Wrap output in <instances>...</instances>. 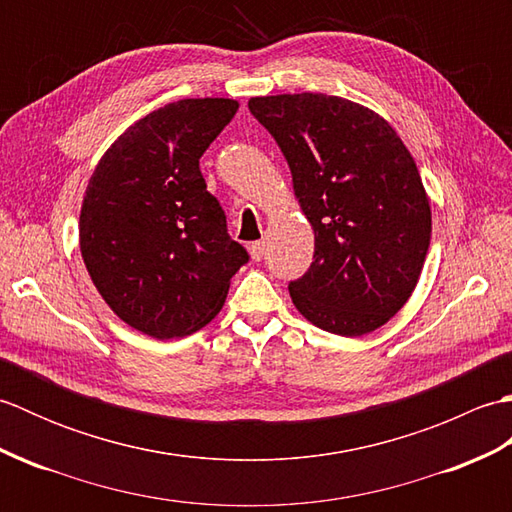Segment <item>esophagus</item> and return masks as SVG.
Listing matches in <instances>:
<instances>
[{"label": "esophagus", "instance_id": "1", "mask_svg": "<svg viewBox=\"0 0 512 512\" xmlns=\"http://www.w3.org/2000/svg\"><path fill=\"white\" fill-rule=\"evenodd\" d=\"M248 250H250V257H253V262H262L264 255H266V244L264 242H253Z\"/></svg>", "mask_w": 512, "mask_h": 512}]
</instances>
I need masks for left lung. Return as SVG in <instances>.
<instances>
[{
  "label": "left lung",
  "mask_w": 512,
  "mask_h": 512,
  "mask_svg": "<svg viewBox=\"0 0 512 512\" xmlns=\"http://www.w3.org/2000/svg\"><path fill=\"white\" fill-rule=\"evenodd\" d=\"M314 231V262L290 281L317 328L363 336L405 306L431 239V206L409 149L383 116L328 94L255 96Z\"/></svg>",
  "instance_id": "1"
}]
</instances>
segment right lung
<instances>
[{"label":"right lung","instance_id":"add662e5","mask_svg":"<svg viewBox=\"0 0 512 512\" xmlns=\"http://www.w3.org/2000/svg\"><path fill=\"white\" fill-rule=\"evenodd\" d=\"M237 107L233 99H182L147 114L114 140L85 189V268L116 317L154 339L204 328L248 262L200 171Z\"/></svg>","mask_w":512,"mask_h":512}]
</instances>
